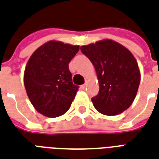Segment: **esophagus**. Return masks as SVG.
<instances>
[{
	"label": "esophagus",
	"mask_w": 159,
	"mask_h": 159,
	"mask_svg": "<svg viewBox=\"0 0 159 159\" xmlns=\"http://www.w3.org/2000/svg\"><path fill=\"white\" fill-rule=\"evenodd\" d=\"M86 88H87V83H85V84H83V85L81 86V89H83V90H84Z\"/></svg>",
	"instance_id": "34e87169"
}]
</instances>
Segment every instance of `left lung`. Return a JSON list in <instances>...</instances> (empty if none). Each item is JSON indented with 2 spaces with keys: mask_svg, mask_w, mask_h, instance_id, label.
Segmentation results:
<instances>
[{
  "mask_svg": "<svg viewBox=\"0 0 159 159\" xmlns=\"http://www.w3.org/2000/svg\"><path fill=\"white\" fill-rule=\"evenodd\" d=\"M97 73L99 91L92 98L93 106L105 116H117L133 103L141 75L130 50L111 39L81 46Z\"/></svg>",
  "mask_w": 159,
  "mask_h": 159,
  "instance_id": "1",
  "label": "left lung"
}]
</instances>
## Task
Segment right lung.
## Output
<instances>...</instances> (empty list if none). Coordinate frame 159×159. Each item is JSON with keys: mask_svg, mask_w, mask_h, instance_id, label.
Listing matches in <instances>:
<instances>
[{"mask_svg": "<svg viewBox=\"0 0 159 159\" xmlns=\"http://www.w3.org/2000/svg\"><path fill=\"white\" fill-rule=\"evenodd\" d=\"M78 45L51 40L38 48L26 65L23 83L38 112L55 118L70 109L78 87L72 83L69 63Z\"/></svg>", "mask_w": 159, "mask_h": 159, "instance_id": "right-lung-1", "label": "right lung"}]
</instances>
